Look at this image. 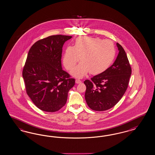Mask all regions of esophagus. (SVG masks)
<instances>
[{"label": "esophagus", "mask_w": 155, "mask_h": 155, "mask_svg": "<svg viewBox=\"0 0 155 155\" xmlns=\"http://www.w3.org/2000/svg\"><path fill=\"white\" fill-rule=\"evenodd\" d=\"M75 83L77 84H81L82 83V81L81 80L77 79V80H75Z\"/></svg>", "instance_id": "1"}]
</instances>
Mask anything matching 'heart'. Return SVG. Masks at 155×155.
Masks as SVG:
<instances>
[{
    "mask_svg": "<svg viewBox=\"0 0 155 155\" xmlns=\"http://www.w3.org/2000/svg\"><path fill=\"white\" fill-rule=\"evenodd\" d=\"M115 56V48L109 40L82 36L77 38L74 46L66 48L63 63L66 69L71 70L79 61L82 62L71 71L76 78H82L89 72L99 74L107 70Z\"/></svg>",
    "mask_w": 155,
    "mask_h": 155,
    "instance_id": "heart-1",
    "label": "heart"
}]
</instances>
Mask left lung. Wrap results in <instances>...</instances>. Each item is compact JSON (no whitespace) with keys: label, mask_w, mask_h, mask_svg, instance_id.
Here are the masks:
<instances>
[{"label":"left lung","mask_w":155,"mask_h":155,"mask_svg":"<svg viewBox=\"0 0 155 155\" xmlns=\"http://www.w3.org/2000/svg\"><path fill=\"white\" fill-rule=\"evenodd\" d=\"M119 53L112 65L103 73L86 80L84 97L88 106L102 111L113 107L125 93L131 74V68L123 48L117 43Z\"/></svg>","instance_id":"left-lung-1"}]
</instances>
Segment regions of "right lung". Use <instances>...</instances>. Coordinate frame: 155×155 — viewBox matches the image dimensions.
<instances>
[{"instance_id":"right-lung-1","label":"right lung","mask_w":155,"mask_h":155,"mask_svg":"<svg viewBox=\"0 0 155 155\" xmlns=\"http://www.w3.org/2000/svg\"><path fill=\"white\" fill-rule=\"evenodd\" d=\"M72 38L53 35L35 42L28 52L23 70L26 93L38 108L53 113L65 106L75 84L61 66L62 47Z\"/></svg>"}]
</instances>
